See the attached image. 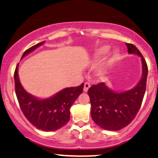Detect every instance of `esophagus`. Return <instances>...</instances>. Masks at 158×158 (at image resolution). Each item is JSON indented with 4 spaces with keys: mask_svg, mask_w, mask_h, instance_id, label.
<instances>
[{
    "mask_svg": "<svg viewBox=\"0 0 158 158\" xmlns=\"http://www.w3.org/2000/svg\"><path fill=\"white\" fill-rule=\"evenodd\" d=\"M89 87H90V84L89 83V82H85V84H84V89H83L84 92H85V93H86V92L88 91V89Z\"/></svg>",
    "mask_w": 158,
    "mask_h": 158,
    "instance_id": "obj_1",
    "label": "esophagus"
}]
</instances>
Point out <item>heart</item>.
Listing matches in <instances>:
<instances>
[{
  "label": "heart",
  "mask_w": 158,
  "mask_h": 158,
  "mask_svg": "<svg viewBox=\"0 0 158 158\" xmlns=\"http://www.w3.org/2000/svg\"><path fill=\"white\" fill-rule=\"evenodd\" d=\"M110 46L108 45H102V46L99 47V48L96 50V52H95V54H94L95 60L99 59V58H101L102 56H105V55L110 51ZM117 54L118 53L116 52H115L114 58H116V56H117ZM103 69L104 68H102V70H103Z\"/></svg>",
  "instance_id": "b5f03b06"
}]
</instances>
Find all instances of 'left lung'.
Masks as SVG:
<instances>
[{"instance_id":"8db88e82","label":"left lung","mask_w":158,"mask_h":158,"mask_svg":"<svg viewBox=\"0 0 158 158\" xmlns=\"http://www.w3.org/2000/svg\"><path fill=\"white\" fill-rule=\"evenodd\" d=\"M129 54L139 56L142 61V76L132 89L116 93L104 82L93 85L88 90L93 121L106 131H120L127 126L138 113L146 91L148 69L144 58L135 45L126 43Z\"/></svg>"}]
</instances>
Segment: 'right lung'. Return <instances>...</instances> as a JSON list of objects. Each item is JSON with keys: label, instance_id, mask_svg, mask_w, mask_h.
Returning <instances> with one entry per match:
<instances>
[{"label": "right lung", "instance_id": "obj_1", "mask_svg": "<svg viewBox=\"0 0 158 158\" xmlns=\"http://www.w3.org/2000/svg\"><path fill=\"white\" fill-rule=\"evenodd\" d=\"M45 43V41L26 50L22 59ZM18 64L15 69V93L24 116L33 126L44 131H55L65 126L70 120V107L82 93L84 84L61 90L52 97L39 99L24 89L18 74Z\"/></svg>", "mask_w": 158, "mask_h": 158}]
</instances>
